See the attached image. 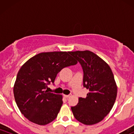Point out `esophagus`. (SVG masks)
Here are the masks:
<instances>
[{
  "mask_svg": "<svg viewBox=\"0 0 134 134\" xmlns=\"http://www.w3.org/2000/svg\"><path fill=\"white\" fill-rule=\"evenodd\" d=\"M64 96L65 97V98H70V95H65V94H64Z\"/></svg>",
  "mask_w": 134,
  "mask_h": 134,
  "instance_id": "obj_1",
  "label": "esophagus"
}]
</instances>
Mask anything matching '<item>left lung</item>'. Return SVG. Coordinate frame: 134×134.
Returning <instances> with one entry per match:
<instances>
[{
	"label": "left lung",
	"instance_id": "8db88e82",
	"mask_svg": "<svg viewBox=\"0 0 134 134\" xmlns=\"http://www.w3.org/2000/svg\"><path fill=\"white\" fill-rule=\"evenodd\" d=\"M81 64L84 72L83 85L90 91L86 98L71 107L77 120L91 125L102 121L113 108L117 95V86L108 64L89 50L69 52Z\"/></svg>",
	"mask_w": 134,
	"mask_h": 134
}]
</instances>
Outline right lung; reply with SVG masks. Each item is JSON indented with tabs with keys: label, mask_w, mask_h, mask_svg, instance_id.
Returning a JSON list of instances; mask_svg holds the SVG:
<instances>
[{
	"label": "right lung",
	"mask_w": 134,
	"mask_h": 134,
	"mask_svg": "<svg viewBox=\"0 0 134 134\" xmlns=\"http://www.w3.org/2000/svg\"><path fill=\"white\" fill-rule=\"evenodd\" d=\"M77 63L69 52H51L38 53L23 64L13 91L17 106L28 120L44 125L57 118L63 103L62 95L45 90L62 69Z\"/></svg>",
	"instance_id": "obj_1"
}]
</instances>
